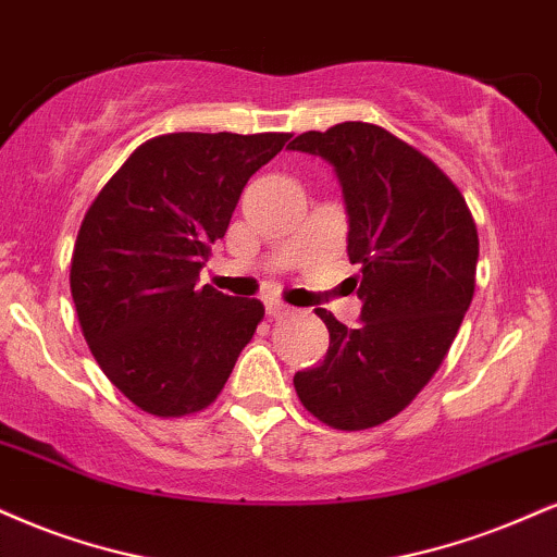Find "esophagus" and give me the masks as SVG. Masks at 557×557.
I'll list each match as a JSON object with an SVG mask.
<instances>
[{"instance_id": "obj_1", "label": "esophagus", "mask_w": 557, "mask_h": 557, "mask_svg": "<svg viewBox=\"0 0 557 557\" xmlns=\"http://www.w3.org/2000/svg\"><path fill=\"white\" fill-rule=\"evenodd\" d=\"M290 313V306L280 304V300H267V317L270 319H283Z\"/></svg>"}]
</instances>
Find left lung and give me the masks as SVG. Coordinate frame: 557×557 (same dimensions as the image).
Masks as SVG:
<instances>
[{
  "label": "left lung",
  "mask_w": 557,
  "mask_h": 557,
  "mask_svg": "<svg viewBox=\"0 0 557 557\" xmlns=\"http://www.w3.org/2000/svg\"><path fill=\"white\" fill-rule=\"evenodd\" d=\"M287 147L334 165L363 300L355 330L317 308L330 350L293 384L321 423L366 431L405 410L444 363L474 296L478 227L451 178L376 124L304 132Z\"/></svg>",
  "instance_id": "obj_1"
}]
</instances>
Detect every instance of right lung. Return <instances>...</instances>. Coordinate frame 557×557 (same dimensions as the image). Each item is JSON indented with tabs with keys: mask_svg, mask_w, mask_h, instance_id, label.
<instances>
[{
	"mask_svg": "<svg viewBox=\"0 0 557 557\" xmlns=\"http://www.w3.org/2000/svg\"><path fill=\"white\" fill-rule=\"evenodd\" d=\"M290 134L178 132L147 139L79 225L70 287L100 371L139 410L181 418L210 407L264 306L199 287L246 181Z\"/></svg>",
	"mask_w": 557,
	"mask_h": 557,
	"instance_id": "right-lung-1",
	"label": "right lung"
}]
</instances>
